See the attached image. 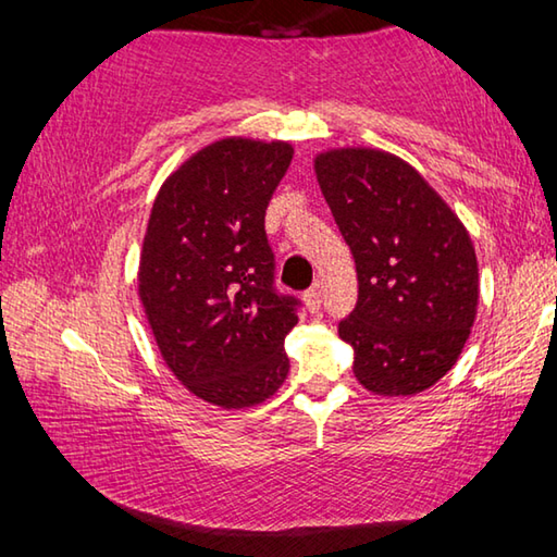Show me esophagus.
<instances>
[{
    "mask_svg": "<svg viewBox=\"0 0 557 557\" xmlns=\"http://www.w3.org/2000/svg\"><path fill=\"white\" fill-rule=\"evenodd\" d=\"M305 301H307V307H309V312H317L319 307H322V287H319V282L317 285L307 292L305 295Z\"/></svg>",
    "mask_w": 557,
    "mask_h": 557,
    "instance_id": "1",
    "label": "esophagus"
}]
</instances>
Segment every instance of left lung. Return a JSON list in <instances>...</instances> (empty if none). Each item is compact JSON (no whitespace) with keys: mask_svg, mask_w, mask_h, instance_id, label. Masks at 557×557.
Listing matches in <instances>:
<instances>
[{"mask_svg":"<svg viewBox=\"0 0 557 557\" xmlns=\"http://www.w3.org/2000/svg\"><path fill=\"white\" fill-rule=\"evenodd\" d=\"M314 172L356 262L358 301L338 324L354 375L375 395L422 393L457 363L476 317L479 268L465 223L381 149H329Z\"/></svg>","mask_w":557,"mask_h":557,"instance_id":"left-lung-1","label":"left lung"}]
</instances>
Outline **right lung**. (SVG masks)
<instances>
[{
    "instance_id": "1",
    "label": "right lung",
    "mask_w": 557,
    "mask_h": 557,
    "mask_svg": "<svg viewBox=\"0 0 557 557\" xmlns=\"http://www.w3.org/2000/svg\"><path fill=\"white\" fill-rule=\"evenodd\" d=\"M295 149L225 137L169 174L149 213L137 289L164 363L225 410L275 395L299 301L277 295L265 211Z\"/></svg>"
}]
</instances>
